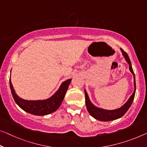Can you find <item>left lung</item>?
I'll use <instances>...</instances> for the list:
<instances>
[{"instance_id":"left-lung-1","label":"left lung","mask_w":147,"mask_h":147,"mask_svg":"<svg viewBox=\"0 0 147 147\" xmlns=\"http://www.w3.org/2000/svg\"><path fill=\"white\" fill-rule=\"evenodd\" d=\"M121 50L123 53V55L124 56L125 59L127 61V62L128 63V64L129 65V69L130 71L132 73V74L134 76V86H135V90L134 92L133 93V94L130 96L129 99L127 100L125 104L123 106H121V108L117 109H113V110H106V109H103L101 108H98L97 107L94 106L92 104V102L90 100L87 94V92L86 90H84L85 92V98H86V108L88 109V111L93 117H94L95 119L100 120L102 121H112V120L117 119L118 118L121 117L125 113L129 108H130V106L132 104V102L134 100L135 95V91H136V83H135V74L133 72L132 66H131V61L128 55L127 54L126 52H125L121 48Z\"/></svg>"}]
</instances>
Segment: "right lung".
I'll return each mask as SVG.
<instances>
[{
	"label": "right lung",
	"mask_w": 147,
	"mask_h": 147,
	"mask_svg": "<svg viewBox=\"0 0 147 147\" xmlns=\"http://www.w3.org/2000/svg\"><path fill=\"white\" fill-rule=\"evenodd\" d=\"M71 79H69L61 84V86L57 91L49 99L45 100H36V101H29L24 100L18 97L15 93L13 88L12 82L10 78V86L11 92L14 101L18 105L20 108L28 113L36 115H45L51 113L56 111L61 106L65 94L71 83Z\"/></svg>",
	"instance_id": "1"
}]
</instances>
